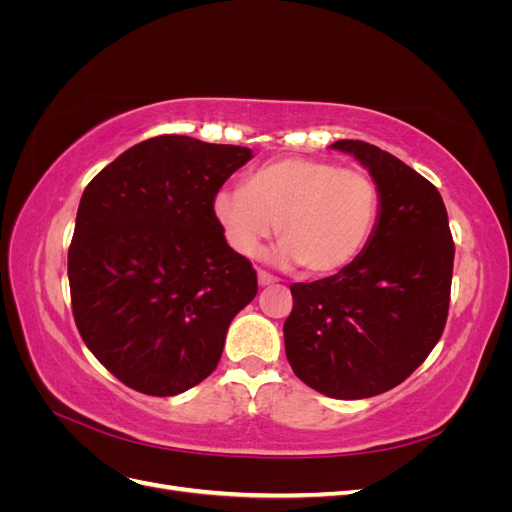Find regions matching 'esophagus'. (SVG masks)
I'll return each mask as SVG.
<instances>
[{"mask_svg": "<svg viewBox=\"0 0 512 512\" xmlns=\"http://www.w3.org/2000/svg\"><path fill=\"white\" fill-rule=\"evenodd\" d=\"M275 282H277L275 275L258 269V284H260V286H271V284H275Z\"/></svg>", "mask_w": 512, "mask_h": 512, "instance_id": "esophagus-1", "label": "esophagus"}]
</instances>
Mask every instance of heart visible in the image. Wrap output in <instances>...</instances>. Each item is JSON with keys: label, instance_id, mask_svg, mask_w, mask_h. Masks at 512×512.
Here are the masks:
<instances>
[{"label": "heart", "instance_id": "heart-1", "mask_svg": "<svg viewBox=\"0 0 512 512\" xmlns=\"http://www.w3.org/2000/svg\"><path fill=\"white\" fill-rule=\"evenodd\" d=\"M380 207V188L367 170L314 158L267 162L245 185H226L211 198L213 220L237 254L256 256L277 230L275 260L312 275L350 267L374 237Z\"/></svg>", "mask_w": 512, "mask_h": 512}]
</instances>
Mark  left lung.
Masks as SVG:
<instances>
[{
    "label": "left lung",
    "mask_w": 512,
    "mask_h": 512,
    "mask_svg": "<svg viewBox=\"0 0 512 512\" xmlns=\"http://www.w3.org/2000/svg\"><path fill=\"white\" fill-rule=\"evenodd\" d=\"M376 179L374 237L350 267L292 284L284 322L297 378L333 399H365L404 382L442 337L455 243L442 196L414 168L363 141H337Z\"/></svg>",
    "instance_id": "1"
}]
</instances>
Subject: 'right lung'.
Here are the masks:
<instances>
[{"instance_id":"1","label":"right lung","mask_w":512,"mask_h":512,"mask_svg":"<svg viewBox=\"0 0 512 512\" xmlns=\"http://www.w3.org/2000/svg\"><path fill=\"white\" fill-rule=\"evenodd\" d=\"M252 149L164 134L89 181L68 250L76 329L130 389L170 397L218 367L226 331L258 292L211 198Z\"/></svg>"}]
</instances>
